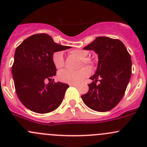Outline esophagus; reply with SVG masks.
<instances>
[{
	"label": "esophagus",
	"instance_id": "esophagus-1",
	"mask_svg": "<svg viewBox=\"0 0 147 147\" xmlns=\"http://www.w3.org/2000/svg\"><path fill=\"white\" fill-rule=\"evenodd\" d=\"M70 86H74V87H77V86H78V84H70Z\"/></svg>",
	"mask_w": 147,
	"mask_h": 147
}]
</instances>
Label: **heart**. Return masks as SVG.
Returning a JSON list of instances; mask_svg holds the SVG:
<instances>
[{"label":"heart","instance_id":"1","mask_svg":"<svg viewBox=\"0 0 147 147\" xmlns=\"http://www.w3.org/2000/svg\"><path fill=\"white\" fill-rule=\"evenodd\" d=\"M69 54L73 57L81 59L79 67L83 65H87L90 67H93L94 63L90 58H86L88 56V51L82 49H74L69 51ZM52 62L57 69H61L64 66V59L61 51H56L52 55ZM90 74V70L87 66H84L79 70L72 71L69 70H62L59 72L58 78L60 81L66 84H79L87 78Z\"/></svg>","mask_w":147,"mask_h":147}]
</instances>
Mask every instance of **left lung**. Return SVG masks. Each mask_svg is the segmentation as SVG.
I'll use <instances>...</instances> for the list:
<instances>
[{
    "label": "left lung",
    "instance_id": "left-lung-1",
    "mask_svg": "<svg viewBox=\"0 0 147 147\" xmlns=\"http://www.w3.org/2000/svg\"><path fill=\"white\" fill-rule=\"evenodd\" d=\"M98 55L96 74L90 77L87 93L81 96L89 108L107 112L114 108L123 97L131 75V60L124 44L117 39L98 37L84 48ZM98 79L100 84L96 85Z\"/></svg>",
    "mask_w": 147,
    "mask_h": 147
}]
</instances>
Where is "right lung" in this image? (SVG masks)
<instances>
[{
	"label": "right lung",
	"mask_w": 147,
	"mask_h": 147,
	"mask_svg": "<svg viewBox=\"0 0 147 147\" xmlns=\"http://www.w3.org/2000/svg\"><path fill=\"white\" fill-rule=\"evenodd\" d=\"M69 48L55 43L45 33L30 36L16 48L12 66L15 88L20 102L29 110L44 114L61 105L69 86L51 81L57 74L52 55ZM46 80L51 82L46 84Z\"/></svg>",
	"instance_id": "1"
}]
</instances>
